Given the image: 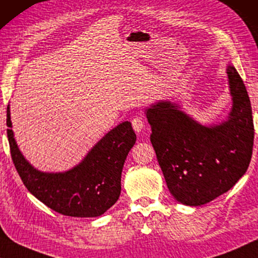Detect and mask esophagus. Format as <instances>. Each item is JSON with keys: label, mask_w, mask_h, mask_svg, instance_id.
I'll return each instance as SVG.
<instances>
[{"label": "esophagus", "mask_w": 258, "mask_h": 258, "mask_svg": "<svg viewBox=\"0 0 258 258\" xmlns=\"http://www.w3.org/2000/svg\"><path fill=\"white\" fill-rule=\"evenodd\" d=\"M132 127H133V130L136 131L137 133H140L141 131H143V128H144V120H143V118L141 117H134L133 119H132Z\"/></svg>", "instance_id": "obj_1"}]
</instances>
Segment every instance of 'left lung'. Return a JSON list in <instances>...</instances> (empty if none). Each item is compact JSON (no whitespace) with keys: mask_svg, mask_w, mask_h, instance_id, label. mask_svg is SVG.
Segmentation results:
<instances>
[{"mask_svg":"<svg viewBox=\"0 0 258 258\" xmlns=\"http://www.w3.org/2000/svg\"><path fill=\"white\" fill-rule=\"evenodd\" d=\"M227 75L233 107L219 125H201L170 101L146 108L151 143L167 187L182 205L201 206L224 194L251 160V104L236 69L228 65Z\"/></svg>","mask_w":258,"mask_h":258,"instance_id":"1","label":"left lung"}]
</instances>
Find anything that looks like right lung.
I'll return each mask as SVG.
<instances>
[{"label":"right lung","mask_w":258,"mask_h":258,"mask_svg":"<svg viewBox=\"0 0 258 258\" xmlns=\"http://www.w3.org/2000/svg\"><path fill=\"white\" fill-rule=\"evenodd\" d=\"M7 134L17 173L27 189L61 215L100 216L119 199L121 172L137 136L130 121L105 134L82 162L63 173H45L25 160L14 138L10 107H7Z\"/></svg>","instance_id":"obj_1"}]
</instances>
